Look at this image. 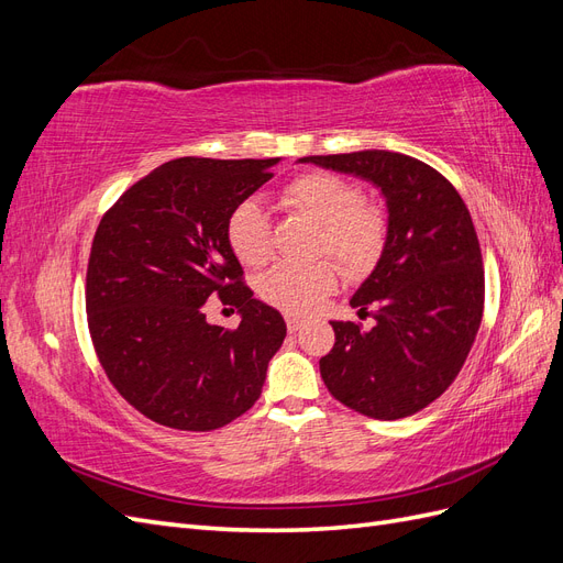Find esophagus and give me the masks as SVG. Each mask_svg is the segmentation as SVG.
Segmentation results:
<instances>
[{
	"label": "esophagus",
	"instance_id": "1",
	"mask_svg": "<svg viewBox=\"0 0 563 563\" xmlns=\"http://www.w3.org/2000/svg\"><path fill=\"white\" fill-rule=\"evenodd\" d=\"M302 319L300 317H296V314H286V329L291 331V333H296V331H300V327H302Z\"/></svg>",
	"mask_w": 563,
	"mask_h": 563
}]
</instances>
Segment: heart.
Here are the masks:
<instances>
[{"label":"heart","mask_w":563,"mask_h":563,"mask_svg":"<svg viewBox=\"0 0 563 563\" xmlns=\"http://www.w3.org/2000/svg\"><path fill=\"white\" fill-rule=\"evenodd\" d=\"M288 209L310 216L321 225L317 253H331L347 275H364L378 263L387 240L385 213L362 201L352 180L333 174H300L282 187ZM225 236L236 261L255 267L269 258L272 223L261 201L236 203L225 223ZM340 272L331 261L277 263L261 277V296L286 312H310L338 286Z\"/></svg>","instance_id":"obj_1"}]
</instances>
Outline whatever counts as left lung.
I'll use <instances>...</instances> for the list:
<instances>
[{"mask_svg":"<svg viewBox=\"0 0 563 563\" xmlns=\"http://www.w3.org/2000/svg\"><path fill=\"white\" fill-rule=\"evenodd\" d=\"M360 176L387 203L376 269L350 300L371 329L331 321L333 350L319 371L352 411L397 420L439 399L463 368L484 314V263L472 216L437 168L401 152L362 150L302 157Z\"/></svg>","mask_w":563,"mask_h":563,"instance_id":"8db88e82","label":"left lung"}]
</instances>
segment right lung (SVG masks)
I'll return each mask as SVG.
<instances>
[{"label": "right lung", "mask_w": 563, "mask_h": 563, "mask_svg": "<svg viewBox=\"0 0 563 563\" xmlns=\"http://www.w3.org/2000/svg\"><path fill=\"white\" fill-rule=\"evenodd\" d=\"M275 159L180 157L141 178L106 211L87 267L98 362L135 411L211 432L258 401L284 317L255 300L225 223L272 178ZM213 295L243 312L236 330L206 321Z\"/></svg>", "instance_id": "right-lung-1"}]
</instances>
